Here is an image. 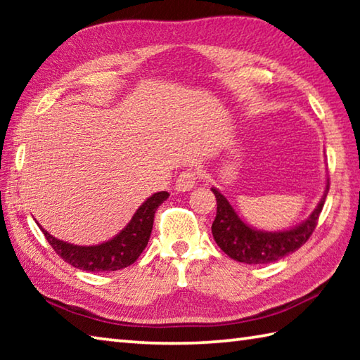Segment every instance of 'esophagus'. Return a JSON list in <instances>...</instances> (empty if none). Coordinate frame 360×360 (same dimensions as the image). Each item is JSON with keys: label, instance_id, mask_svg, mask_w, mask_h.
<instances>
[{"label": "esophagus", "instance_id": "34e87169", "mask_svg": "<svg viewBox=\"0 0 360 360\" xmlns=\"http://www.w3.org/2000/svg\"><path fill=\"white\" fill-rule=\"evenodd\" d=\"M195 184H197V173H195L193 169H186V172H182L178 178H176L174 188L178 192H187L192 191Z\"/></svg>", "mask_w": 360, "mask_h": 360}]
</instances>
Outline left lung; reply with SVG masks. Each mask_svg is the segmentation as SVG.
Masks as SVG:
<instances>
[{
	"instance_id": "8db88e82",
	"label": "left lung",
	"mask_w": 360,
	"mask_h": 360,
	"mask_svg": "<svg viewBox=\"0 0 360 360\" xmlns=\"http://www.w3.org/2000/svg\"><path fill=\"white\" fill-rule=\"evenodd\" d=\"M328 187H330V182L327 179L326 191L322 193L318 206H316L307 221L283 231H265L248 225L236 214L229 200L216 187H212L211 191L217 200L216 219L211 227L212 236H214L217 246L230 259L249 265L271 264V262H276L285 257V255L295 252L298 248L308 241L316 225H318V219L322 206L326 203Z\"/></svg>"
}]
</instances>
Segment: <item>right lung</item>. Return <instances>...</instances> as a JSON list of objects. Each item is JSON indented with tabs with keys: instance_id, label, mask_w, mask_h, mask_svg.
I'll list each match as a JSON object with an SVG mask.
<instances>
[{
	"instance_id": "1",
	"label": "right lung",
	"mask_w": 360,
	"mask_h": 360,
	"mask_svg": "<svg viewBox=\"0 0 360 360\" xmlns=\"http://www.w3.org/2000/svg\"><path fill=\"white\" fill-rule=\"evenodd\" d=\"M169 197L168 192H157L139 206L131 221L114 238L95 246H77L56 238L39 225L49 245L70 265L85 271H115L135 264L148 246L154 216L158 206Z\"/></svg>"
}]
</instances>
